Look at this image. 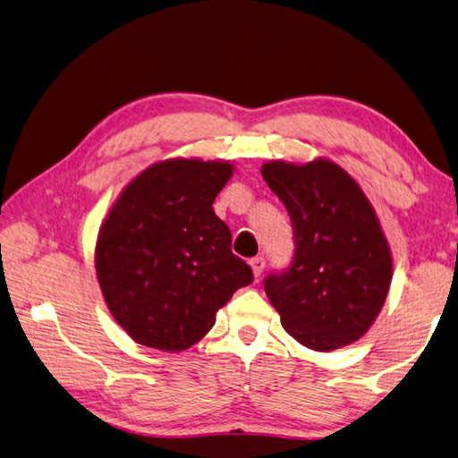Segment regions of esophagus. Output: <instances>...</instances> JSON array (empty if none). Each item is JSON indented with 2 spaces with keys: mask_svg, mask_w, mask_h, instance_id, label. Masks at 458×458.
Here are the masks:
<instances>
[{
  "mask_svg": "<svg viewBox=\"0 0 458 458\" xmlns=\"http://www.w3.org/2000/svg\"><path fill=\"white\" fill-rule=\"evenodd\" d=\"M250 266H252L254 276H260V274L264 272V266H266L264 256H256V258H252V260H250Z\"/></svg>",
  "mask_w": 458,
  "mask_h": 458,
  "instance_id": "1",
  "label": "esophagus"
}]
</instances>
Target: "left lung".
I'll return each mask as SVG.
<instances>
[{"instance_id":"1","label":"left lung","mask_w":458,"mask_h":458,"mask_svg":"<svg viewBox=\"0 0 458 458\" xmlns=\"http://www.w3.org/2000/svg\"><path fill=\"white\" fill-rule=\"evenodd\" d=\"M262 178L293 222V260L264 278L282 327L312 351L354 343L377 318L393 278V258L370 202L328 160L270 162Z\"/></svg>"}]
</instances>
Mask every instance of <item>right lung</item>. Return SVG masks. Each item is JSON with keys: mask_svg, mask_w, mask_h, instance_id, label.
<instances>
[{"mask_svg": "<svg viewBox=\"0 0 458 458\" xmlns=\"http://www.w3.org/2000/svg\"><path fill=\"white\" fill-rule=\"evenodd\" d=\"M228 162L165 160L123 190L102 224L96 272L106 304L136 343L184 351L254 274L232 252L214 200Z\"/></svg>", "mask_w": 458, "mask_h": 458, "instance_id": "add662e5", "label": "right lung"}]
</instances>
